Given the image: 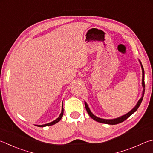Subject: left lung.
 Returning a JSON list of instances; mask_svg holds the SVG:
<instances>
[{
  "label": "left lung",
  "instance_id": "8db88e82",
  "mask_svg": "<svg viewBox=\"0 0 153 153\" xmlns=\"http://www.w3.org/2000/svg\"><path fill=\"white\" fill-rule=\"evenodd\" d=\"M139 62L140 63L141 68H142V70H143L142 85H143V94H142V97H141L140 99L139 100H138L137 105H135V107L133 108L132 110H130L129 112H128L127 114H126L124 115V116H120V117L116 118H114V119H103V118H100L97 117V116H96L95 115H94L93 114H92V112H91V111H90V108H89L87 103H86V102H85V109H86V110H87L88 114L90 115V116L91 118H93L94 120L98 122V123H104V124H119V123H123V121H124L125 120H126V119L128 118L129 116H131L133 113L135 112L137 110L138 107L140 106L141 102H142V101H143L144 94V87H145V84H144V68L143 67L142 64H141V62H140V60H139Z\"/></svg>",
  "mask_w": 153,
  "mask_h": 153
}]
</instances>
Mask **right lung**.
<instances>
[{
  "instance_id": "1",
  "label": "right lung",
  "mask_w": 153,
  "mask_h": 153,
  "mask_svg": "<svg viewBox=\"0 0 153 153\" xmlns=\"http://www.w3.org/2000/svg\"><path fill=\"white\" fill-rule=\"evenodd\" d=\"M63 115V105H62V112H61L59 116V117H58V118L56 119V120H55L54 121L51 122V123H48V124H43V125H36V126H39V127H44V126H51V125H53V124H55L57 123L58 122H59V121L61 120V118H62Z\"/></svg>"
}]
</instances>
